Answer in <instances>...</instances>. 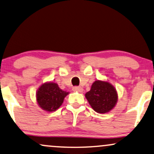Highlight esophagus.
Wrapping results in <instances>:
<instances>
[{"instance_id":"34e87169","label":"esophagus","mask_w":154,"mask_h":154,"mask_svg":"<svg viewBox=\"0 0 154 154\" xmlns=\"http://www.w3.org/2000/svg\"><path fill=\"white\" fill-rule=\"evenodd\" d=\"M73 90L74 91L79 92V93H82L83 91V89L81 88V87H79V86H75L73 88Z\"/></svg>"}]
</instances>
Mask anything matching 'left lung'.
<instances>
[{"label":"left lung","mask_w":154,"mask_h":154,"mask_svg":"<svg viewBox=\"0 0 154 154\" xmlns=\"http://www.w3.org/2000/svg\"><path fill=\"white\" fill-rule=\"evenodd\" d=\"M85 96L92 109L99 113H109L118 101V94L115 87L105 81H94L91 90Z\"/></svg>","instance_id":"obj_1"}]
</instances>
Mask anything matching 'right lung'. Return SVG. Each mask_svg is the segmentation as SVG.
<instances>
[{
	"instance_id": "add662e5",
	"label": "right lung",
	"mask_w": 154,
	"mask_h": 154,
	"mask_svg": "<svg viewBox=\"0 0 154 154\" xmlns=\"http://www.w3.org/2000/svg\"><path fill=\"white\" fill-rule=\"evenodd\" d=\"M69 92L63 91L57 83L46 82L39 87L36 92V101L40 107L48 112L56 111Z\"/></svg>"
}]
</instances>
